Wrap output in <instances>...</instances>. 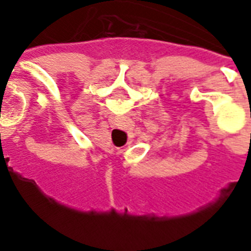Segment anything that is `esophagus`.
Instances as JSON below:
<instances>
[{"label": "esophagus", "instance_id": "esophagus-1", "mask_svg": "<svg viewBox=\"0 0 251 251\" xmlns=\"http://www.w3.org/2000/svg\"><path fill=\"white\" fill-rule=\"evenodd\" d=\"M112 126L118 127V129L127 130L129 129V120L124 116H117V117H114V120H112Z\"/></svg>", "mask_w": 251, "mask_h": 251}]
</instances>
